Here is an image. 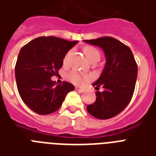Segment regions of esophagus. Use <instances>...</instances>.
<instances>
[{
  "instance_id": "esophagus-1",
  "label": "esophagus",
  "mask_w": 156,
  "mask_h": 156,
  "mask_svg": "<svg viewBox=\"0 0 156 156\" xmlns=\"http://www.w3.org/2000/svg\"><path fill=\"white\" fill-rule=\"evenodd\" d=\"M75 90H77V91H78V92H80V93H83V92H84V91H85V90H83V89H79V88H78V87H76Z\"/></svg>"
}]
</instances>
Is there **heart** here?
<instances>
[{"label": "heart", "instance_id": "heart-1", "mask_svg": "<svg viewBox=\"0 0 156 156\" xmlns=\"http://www.w3.org/2000/svg\"><path fill=\"white\" fill-rule=\"evenodd\" d=\"M84 53H85L86 56L87 57V59L90 61H91L94 59H99L100 58V51L95 48L92 47V46H86L83 48ZM71 51L67 52V54L64 58V61H67L69 56L70 55ZM69 80L72 82L73 84H75L77 86H83L85 83L90 82L92 79V76L90 74H84V73H81L79 72L76 70H73L69 72L68 74Z\"/></svg>", "mask_w": 156, "mask_h": 156}]
</instances>
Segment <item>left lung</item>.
<instances>
[{"label": "left lung", "instance_id": "obj_1", "mask_svg": "<svg viewBox=\"0 0 156 156\" xmlns=\"http://www.w3.org/2000/svg\"><path fill=\"white\" fill-rule=\"evenodd\" d=\"M84 41L101 48L106 56L104 70L92 84L97 90L96 100L87 109L95 118H112L123 111L133 97L138 65L130 48L115 38L104 36ZM100 86L104 88L102 93L98 91Z\"/></svg>", "mask_w": 156, "mask_h": 156}]
</instances>
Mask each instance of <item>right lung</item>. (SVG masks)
I'll return each instance as SVG.
<instances>
[{
	"label": "right lung",
	"instance_id": "right-lung-1",
	"mask_svg": "<svg viewBox=\"0 0 156 156\" xmlns=\"http://www.w3.org/2000/svg\"><path fill=\"white\" fill-rule=\"evenodd\" d=\"M78 43L55 36H41L24 45L15 66L17 87L22 100L40 115L56 112L66 95L74 90L73 84L51 80L58 74L65 56Z\"/></svg>",
	"mask_w": 156,
	"mask_h": 156
}]
</instances>
